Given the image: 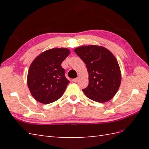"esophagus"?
Segmentation results:
<instances>
[{
	"label": "esophagus",
	"mask_w": 149,
	"mask_h": 149,
	"mask_svg": "<svg viewBox=\"0 0 149 149\" xmlns=\"http://www.w3.org/2000/svg\"><path fill=\"white\" fill-rule=\"evenodd\" d=\"M79 77H77L75 79H74L72 80V81L74 82V83H77V82L79 81Z\"/></svg>",
	"instance_id": "34e87169"
}]
</instances>
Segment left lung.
<instances>
[{"label":"left lung","mask_w":149,"mask_h":149,"mask_svg":"<svg viewBox=\"0 0 149 149\" xmlns=\"http://www.w3.org/2000/svg\"><path fill=\"white\" fill-rule=\"evenodd\" d=\"M86 64L89 84L83 90L90 99L106 102L115 95L121 83V71L117 59L102 46L85 45L74 49Z\"/></svg>","instance_id":"obj_1"}]
</instances>
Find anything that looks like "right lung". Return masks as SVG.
Listing matches in <instances>:
<instances>
[{"instance_id":"1","label":"right lung","mask_w":149,"mask_h":149,"mask_svg":"<svg viewBox=\"0 0 149 149\" xmlns=\"http://www.w3.org/2000/svg\"><path fill=\"white\" fill-rule=\"evenodd\" d=\"M70 54L66 48L45 50L33 60L27 74V86L34 99L42 104L58 100L70 81L61 63Z\"/></svg>"}]
</instances>
